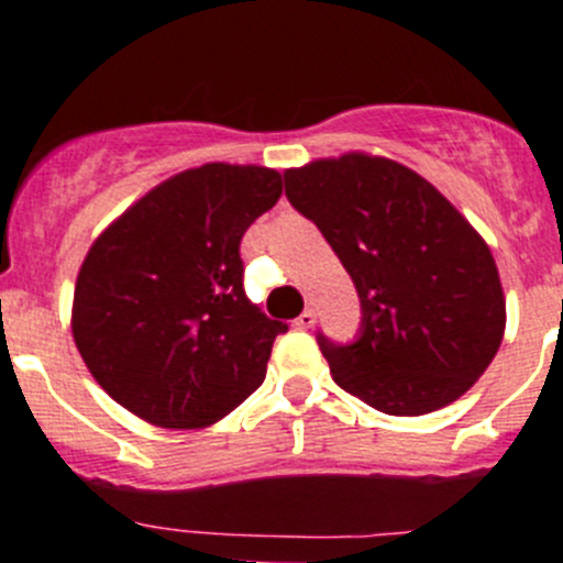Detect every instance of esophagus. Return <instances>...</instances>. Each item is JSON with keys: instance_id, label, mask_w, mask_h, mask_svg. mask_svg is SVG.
<instances>
[{"instance_id": "obj_1", "label": "esophagus", "mask_w": 563, "mask_h": 563, "mask_svg": "<svg viewBox=\"0 0 563 563\" xmlns=\"http://www.w3.org/2000/svg\"><path fill=\"white\" fill-rule=\"evenodd\" d=\"M294 324H297L299 330H311L313 324H317V311H313V308H306V311L294 319Z\"/></svg>"}]
</instances>
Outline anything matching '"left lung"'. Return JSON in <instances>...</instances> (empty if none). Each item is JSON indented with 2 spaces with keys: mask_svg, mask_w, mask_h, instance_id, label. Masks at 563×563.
I'll return each mask as SVG.
<instances>
[{
  "mask_svg": "<svg viewBox=\"0 0 563 563\" xmlns=\"http://www.w3.org/2000/svg\"><path fill=\"white\" fill-rule=\"evenodd\" d=\"M283 180L361 299L353 344L317 335L333 380L391 417L439 411L470 391L506 330L497 264L475 228L388 157L353 152L288 169Z\"/></svg>",
  "mask_w": 563,
  "mask_h": 563,
  "instance_id": "obj_1",
  "label": "left lung"
}]
</instances>
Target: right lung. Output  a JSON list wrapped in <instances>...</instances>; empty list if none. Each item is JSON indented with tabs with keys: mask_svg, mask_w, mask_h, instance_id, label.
I'll list each match as a JSON object with an SVG mask.
<instances>
[{
	"mask_svg": "<svg viewBox=\"0 0 563 563\" xmlns=\"http://www.w3.org/2000/svg\"><path fill=\"white\" fill-rule=\"evenodd\" d=\"M264 166L205 163L152 188L88 250L71 333L119 406L157 428H205L266 377L288 324L252 306L241 239L280 199Z\"/></svg>",
	"mask_w": 563,
	"mask_h": 563,
	"instance_id": "add662e5",
	"label": "right lung"
}]
</instances>
